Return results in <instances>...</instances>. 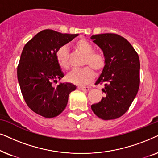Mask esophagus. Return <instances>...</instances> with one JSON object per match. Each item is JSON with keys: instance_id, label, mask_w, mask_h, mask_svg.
Here are the masks:
<instances>
[{"instance_id": "esophagus-1", "label": "esophagus", "mask_w": 158, "mask_h": 158, "mask_svg": "<svg viewBox=\"0 0 158 158\" xmlns=\"http://www.w3.org/2000/svg\"><path fill=\"white\" fill-rule=\"evenodd\" d=\"M78 89L81 90V91H88V90H89L90 88L89 87H79Z\"/></svg>"}]
</instances>
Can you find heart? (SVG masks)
Returning <instances> with one entry per match:
<instances>
[{"instance_id":"heart-1","label":"heart","mask_w":158,"mask_h":158,"mask_svg":"<svg viewBox=\"0 0 158 158\" xmlns=\"http://www.w3.org/2000/svg\"><path fill=\"white\" fill-rule=\"evenodd\" d=\"M74 47L78 51L85 55L82 65L87 66L79 69H73L66 79L69 82L78 86L87 85L93 80L94 72H100L103 70L106 64L105 55L102 52L94 51L92 43L85 38L77 40L74 43ZM56 58L58 66L64 70L70 68V55L66 46L63 45L56 50Z\"/></svg>"}]
</instances>
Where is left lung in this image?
I'll return each mask as SVG.
<instances>
[{
    "mask_svg": "<svg viewBox=\"0 0 158 158\" xmlns=\"http://www.w3.org/2000/svg\"><path fill=\"white\" fill-rule=\"evenodd\" d=\"M91 39L105 55L106 64L96 81L104 85L106 93L91 108L103 120L115 119L129 110L139 87L140 62L132 45L116 34L92 35Z\"/></svg>",
    "mask_w": 158,
    "mask_h": 158,
    "instance_id": "obj_1",
    "label": "left lung"
}]
</instances>
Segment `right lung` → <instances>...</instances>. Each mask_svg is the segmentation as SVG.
<instances>
[{
  "mask_svg": "<svg viewBox=\"0 0 158 158\" xmlns=\"http://www.w3.org/2000/svg\"><path fill=\"white\" fill-rule=\"evenodd\" d=\"M52 29L37 33L23 48L17 77L23 98L29 108L45 118H53L66 108L69 95L76 89L71 83H60L64 77L56 58L58 48L78 36Z\"/></svg>",
  "mask_w": 158,
  "mask_h": 158,
  "instance_id": "add662e5",
  "label": "right lung"
}]
</instances>
